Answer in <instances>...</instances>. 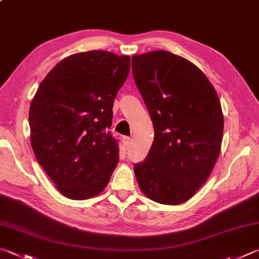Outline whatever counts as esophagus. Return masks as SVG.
Returning <instances> with one entry per match:
<instances>
[{
	"instance_id": "34e87169",
	"label": "esophagus",
	"mask_w": 259,
	"mask_h": 259,
	"mask_svg": "<svg viewBox=\"0 0 259 259\" xmlns=\"http://www.w3.org/2000/svg\"><path fill=\"white\" fill-rule=\"evenodd\" d=\"M123 142H124L125 147H129V146L131 145V143H133V139H131V138H128V137H125V138H123Z\"/></svg>"
}]
</instances>
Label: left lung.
<instances>
[{"instance_id": "1", "label": "left lung", "mask_w": 259, "mask_h": 259, "mask_svg": "<svg viewBox=\"0 0 259 259\" xmlns=\"http://www.w3.org/2000/svg\"><path fill=\"white\" fill-rule=\"evenodd\" d=\"M133 73L155 131L147 157L135 164L136 179L156 203L182 204L218 161L224 125L219 96L201 70L167 51L134 55Z\"/></svg>"}]
</instances>
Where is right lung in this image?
Returning a JSON list of instances; mask_svg holds the SVG:
<instances>
[{
	"label": "right lung",
	"mask_w": 259,
	"mask_h": 259,
	"mask_svg": "<svg viewBox=\"0 0 259 259\" xmlns=\"http://www.w3.org/2000/svg\"><path fill=\"white\" fill-rule=\"evenodd\" d=\"M130 58L89 51L63 59L39 84L29 110L37 162L59 191L82 200L104 190L119 162L113 103Z\"/></svg>",
	"instance_id": "add662e5"
}]
</instances>
